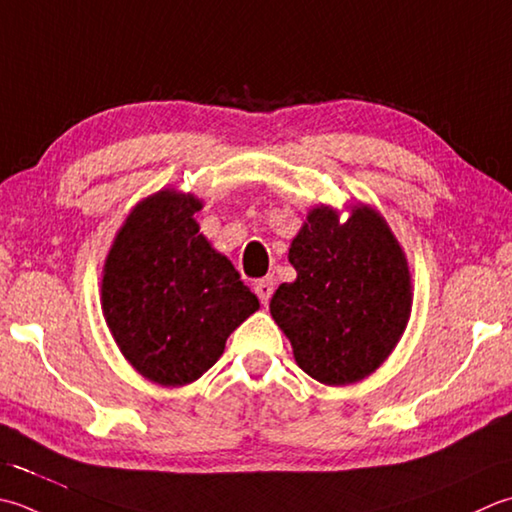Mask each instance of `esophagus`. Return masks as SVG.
Masks as SVG:
<instances>
[{
  "instance_id": "34e87169",
  "label": "esophagus",
  "mask_w": 512,
  "mask_h": 512,
  "mask_svg": "<svg viewBox=\"0 0 512 512\" xmlns=\"http://www.w3.org/2000/svg\"><path fill=\"white\" fill-rule=\"evenodd\" d=\"M273 290H275V279L273 277H264L255 282V293L259 297V302L264 306L270 302V297H273Z\"/></svg>"
}]
</instances>
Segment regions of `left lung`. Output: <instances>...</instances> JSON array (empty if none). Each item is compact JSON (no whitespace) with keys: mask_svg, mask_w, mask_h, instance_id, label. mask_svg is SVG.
Masks as SVG:
<instances>
[{"mask_svg":"<svg viewBox=\"0 0 512 512\" xmlns=\"http://www.w3.org/2000/svg\"><path fill=\"white\" fill-rule=\"evenodd\" d=\"M297 279L270 299L297 366L326 386H346L386 362L410 317L413 286L402 246L375 208L339 222L317 206L288 250Z\"/></svg>","mask_w":512,"mask_h":512,"instance_id":"8db88e82","label":"left lung"}]
</instances>
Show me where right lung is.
Returning a JSON list of instances; mask_svg holds the SVG:
<instances>
[{
  "mask_svg": "<svg viewBox=\"0 0 512 512\" xmlns=\"http://www.w3.org/2000/svg\"><path fill=\"white\" fill-rule=\"evenodd\" d=\"M202 202L175 188L139 202L108 250L102 308L139 375L186 386L222 357L226 339L259 308L228 257L199 233Z\"/></svg>",
  "mask_w": 512,
  "mask_h": 512,
  "instance_id": "obj_1",
  "label": "right lung"
}]
</instances>
